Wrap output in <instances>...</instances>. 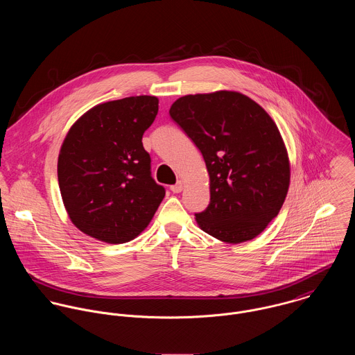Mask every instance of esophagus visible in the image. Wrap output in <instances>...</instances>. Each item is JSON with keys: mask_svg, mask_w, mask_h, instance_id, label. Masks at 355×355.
Segmentation results:
<instances>
[{"mask_svg": "<svg viewBox=\"0 0 355 355\" xmlns=\"http://www.w3.org/2000/svg\"><path fill=\"white\" fill-rule=\"evenodd\" d=\"M183 190V183L182 182H178L176 184H173V186H171V191L172 193H175V194H178V193H180Z\"/></svg>", "mask_w": 355, "mask_h": 355, "instance_id": "esophagus-1", "label": "esophagus"}]
</instances>
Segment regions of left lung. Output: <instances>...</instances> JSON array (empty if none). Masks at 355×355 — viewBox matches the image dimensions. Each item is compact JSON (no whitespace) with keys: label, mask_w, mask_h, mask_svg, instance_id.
Masks as SVG:
<instances>
[{"label":"left lung","mask_w":355,"mask_h":355,"mask_svg":"<svg viewBox=\"0 0 355 355\" xmlns=\"http://www.w3.org/2000/svg\"><path fill=\"white\" fill-rule=\"evenodd\" d=\"M169 114L201 150L210 202L200 228L227 243L259 235L279 214L290 186V161L272 117L238 92L190 94Z\"/></svg>","instance_id":"8db88e82"}]
</instances>
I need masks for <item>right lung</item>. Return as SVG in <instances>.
Segmentation results:
<instances>
[{"label": "right lung", "instance_id": "obj_1", "mask_svg": "<svg viewBox=\"0 0 355 355\" xmlns=\"http://www.w3.org/2000/svg\"><path fill=\"white\" fill-rule=\"evenodd\" d=\"M157 112V97H127L92 107L69 128L57 176L67 213L83 234L125 243L152 221L165 189L152 178L142 137Z\"/></svg>", "mask_w": 355, "mask_h": 355}]
</instances>
